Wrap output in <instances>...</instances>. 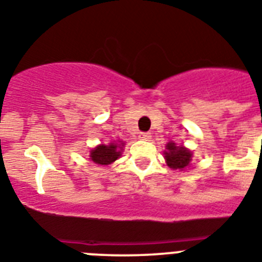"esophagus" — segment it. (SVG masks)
<instances>
[{
  "mask_svg": "<svg viewBox=\"0 0 262 262\" xmlns=\"http://www.w3.org/2000/svg\"><path fill=\"white\" fill-rule=\"evenodd\" d=\"M139 138L142 140H149V139H151V134H148V133H140L139 134Z\"/></svg>",
  "mask_w": 262,
  "mask_h": 262,
  "instance_id": "obj_1",
  "label": "esophagus"
}]
</instances>
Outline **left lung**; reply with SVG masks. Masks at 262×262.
I'll return each instance as SVG.
<instances>
[{
  "instance_id": "1",
  "label": "left lung",
  "mask_w": 262,
  "mask_h": 262,
  "mask_svg": "<svg viewBox=\"0 0 262 262\" xmlns=\"http://www.w3.org/2000/svg\"><path fill=\"white\" fill-rule=\"evenodd\" d=\"M164 158L167 165L172 169H185L191 164L192 152L183 146H176V143H167L164 151Z\"/></svg>"
}]
</instances>
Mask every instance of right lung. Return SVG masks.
Segmentation results:
<instances>
[{
  "label": "right lung",
  "instance_id": "obj_1",
  "mask_svg": "<svg viewBox=\"0 0 262 262\" xmlns=\"http://www.w3.org/2000/svg\"><path fill=\"white\" fill-rule=\"evenodd\" d=\"M121 144L119 145V143ZM124 143H110V144H99L90 152V159L99 165H108L114 163L122 155Z\"/></svg>",
  "mask_w": 262,
  "mask_h": 262
}]
</instances>
